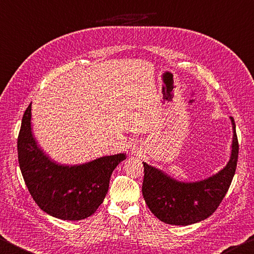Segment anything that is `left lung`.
I'll list each match as a JSON object with an SVG mask.
<instances>
[{"instance_id": "1", "label": "left lung", "mask_w": 254, "mask_h": 254, "mask_svg": "<svg viewBox=\"0 0 254 254\" xmlns=\"http://www.w3.org/2000/svg\"><path fill=\"white\" fill-rule=\"evenodd\" d=\"M230 159L216 174L196 182H182L165 172L144 164L141 192L145 202L158 220L172 225H190L207 219L224 198L237 170L239 143L235 123Z\"/></svg>"}]
</instances>
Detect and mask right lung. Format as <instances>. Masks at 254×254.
Here are the masks:
<instances>
[{"label": "right lung", "instance_id": "1", "mask_svg": "<svg viewBox=\"0 0 254 254\" xmlns=\"http://www.w3.org/2000/svg\"><path fill=\"white\" fill-rule=\"evenodd\" d=\"M31 105L22 118L17 137L20 170L38 206L64 221L87 219L104 202L110 176L126 154L102 156L79 165L53 161L35 140L31 127Z\"/></svg>", "mask_w": 254, "mask_h": 254}]
</instances>
